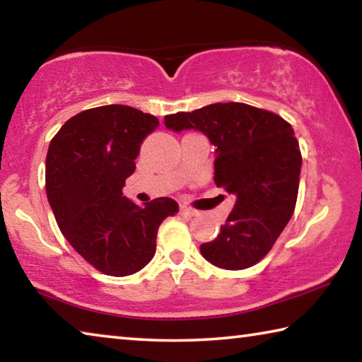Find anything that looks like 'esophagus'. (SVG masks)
I'll list each match as a JSON object with an SVG mask.
<instances>
[{
  "mask_svg": "<svg viewBox=\"0 0 362 362\" xmlns=\"http://www.w3.org/2000/svg\"><path fill=\"white\" fill-rule=\"evenodd\" d=\"M180 214H182V216H185V217H193V216H196V211L189 209V207H187V206H182Z\"/></svg>",
  "mask_w": 362,
  "mask_h": 362,
  "instance_id": "obj_1",
  "label": "esophagus"
}]
</instances>
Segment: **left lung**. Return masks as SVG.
<instances>
[{"instance_id":"left-lung-1","label":"left lung","mask_w":362,"mask_h":362,"mask_svg":"<svg viewBox=\"0 0 362 362\" xmlns=\"http://www.w3.org/2000/svg\"><path fill=\"white\" fill-rule=\"evenodd\" d=\"M164 124L174 132H203L216 148L214 182L236 196L217 238L201 244V254L223 269L255 265L296 209L302 155L292 126L278 115L240 102L168 115Z\"/></svg>"}]
</instances>
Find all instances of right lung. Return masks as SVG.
Here are the masks:
<instances>
[{"instance_id":"obj_1","label":"right lung","mask_w":362,"mask_h":362,"mask_svg":"<svg viewBox=\"0 0 362 362\" xmlns=\"http://www.w3.org/2000/svg\"><path fill=\"white\" fill-rule=\"evenodd\" d=\"M156 116L127 105L78 113L60 127L46 156V193L71 247L110 276L137 273L156 252L158 228L179 212L173 198L144 206L122 194Z\"/></svg>"}]
</instances>
